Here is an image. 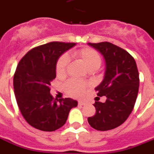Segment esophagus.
<instances>
[{"label": "esophagus", "instance_id": "34e87169", "mask_svg": "<svg viewBox=\"0 0 154 154\" xmlns=\"http://www.w3.org/2000/svg\"><path fill=\"white\" fill-rule=\"evenodd\" d=\"M85 105V102H83V101H78V105Z\"/></svg>", "mask_w": 154, "mask_h": 154}]
</instances>
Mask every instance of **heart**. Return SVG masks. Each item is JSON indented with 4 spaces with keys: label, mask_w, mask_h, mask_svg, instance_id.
<instances>
[{
    "label": "heart",
    "mask_w": 154,
    "mask_h": 154,
    "mask_svg": "<svg viewBox=\"0 0 154 154\" xmlns=\"http://www.w3.org/2000/svg\"><path fill=\"white\" fill-rule=\"evenodd\" d=\"M73 56L85 64L88 71L97 70L102 63L101 55L96 50L89 47H84L73 53ZM69 60L67 56L63 55L58 59L56 66V73L58 77H63L67 70ZM88 85L75 80H69L64 85V91L69 96L73 97H81L85 93Z\"/></svg>",
    "instance_id": "heart-1"
}]
</instances>
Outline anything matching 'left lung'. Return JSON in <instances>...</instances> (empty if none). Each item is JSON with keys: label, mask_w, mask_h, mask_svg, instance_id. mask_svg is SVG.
Wrapping results in <instances>:
<instances>
[{"label": "left lung", "mask_w": 154, "mask_h": 154, "mask_svg": "<svg viewBox=\"0 0 154 154\" xmlns=\"http://www.w3.org/2000/svg\"><path fill=\"white\" fill-rule=\"evenodd\" d=\"M88 45L103 55L106 63L104 80L95 88L97 95L105 96L106 101L96 100L95 115L88 117V123L97 130H110L123 123L134 108L140 86L138 69L134 58L114 44Z\"/></svg>", "instance_id": "1"}]
</instances>
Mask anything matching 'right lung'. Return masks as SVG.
Listing matches in <instances>:
<instances>
[{
    "label": "right lung",
    "mask_w": 154,
    "mask_h": 154,
    "mask_svg": "<svg viewBox=\"0 0 154 154\" xmlns=\"http://www.w3.org/2000/svg\"><path fill=\"white\" fill-rule=\"evenodd\" d=\"M75 45L51 42L38 45L18 63L13 81L14 95L25 121L35 129L45 132L60 129L66 123L70 109L77 105L75 100L58 101L49 93L59 57Z\"/></svg>",
    "instance_id": "add662e5"
}]
</instances>
